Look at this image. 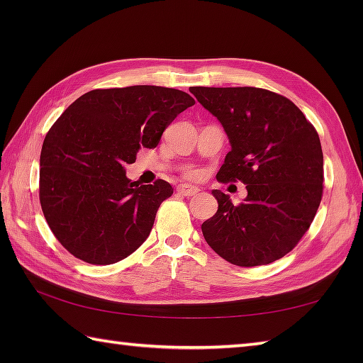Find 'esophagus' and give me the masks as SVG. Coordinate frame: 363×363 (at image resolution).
Listing matches in <instances>:
<instances>
[{
	"label": "esophagus",
	"mask_w": 363,
	"mask_h": 363,
	"mask_svg": "<svg viewBox=\"0 0 363 363\" xmlns=\"http://www.w3.org/2000/svg\"><path fill=\"white\" fill-rule=\"evenodd\" d=\"M176 191L179 195H182V196L190 198V196L198 195L199 194V189L198 187H191V186H179V187L176 189Z\"/></svg>",
	"instance_id": "esophagus-1"
}]
</instances>
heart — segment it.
<instances>
[{"instance_id":"b5f03b06","label":"heart","mask_w":363,"mask_h":363,"mask_svg":"<svg viewBox=\"0 0 363 363\" xmlns=\"http://www.w3.org/2000/svg\"><path fill=\"white\" fill-rule=\"evenodd\" d=\"M189 177H196L198 176V172H195V169H190V172L187 173Z\"/></svg>"}]
</instances>
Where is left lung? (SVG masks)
<instances>
[{
	"instance_id": "obj_1",
	"label": "left lung",
	"mask_w": 363,
	"mask_h": 363,
	"mask_svg": "<svg viewBox=\"0 0 363 363\" xmlns=\"http://www.w3.org/2000/svg\"><path fill=\"white\" fill-rule=\"evenodd\" d=\"M221 123L230 151L217 173L242 181L233 204L213 190L218 211L201 225L207 245L238 267L267 265L295 248L318 211L323 151L318 133L289 98L257 87H190Z\"/></svg>"
}]
</instances>
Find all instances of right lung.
I'll use <instances>...</instances> for the list:
<instances>
[{
  "mask_svg": "<svg viewBox=\"0 0 363 363\" xmlns=\"http://www.w3.org/2000/svg\"><path fill=\"white\" fill-rule=\"evenodd\" d=\"M195 99L157 86L96 89L79 96L46 134L40 152L42 211L64 248L87 264L111 265L148 238L164 179L126 177L138 150L156 148L165 128Z\"/></svg>",
  "mask_w": 363,
  "mask_h": 363,
  "instance_id": "obj_1",
  "label": "right lung"
}]
</instances>
